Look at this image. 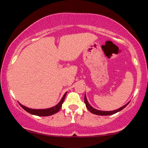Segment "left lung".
Segmentation results:
<instances>
[{"label": "left lung", "mask_w": 148, "mask_h": 148, "mask_svg": "<svg viewBox=\"0 0 148 148\" xmlns=\"http://www.w3.org/2000/svg\"><path fill=\"white\" fill-rule=\"evenodd\" d=\"M84 101H85V103H86V106L87 107V108L88 110H89V111H90L92 113H93V114H96V115H113V114H115V113H118V112L120 111L121 110H123V108H125V107H126L127 105L129 104V103H127L126 105H125V106H123V107H121V108H118V109L117 110H115V111H99V110H97L95 108H92L90 105L89 104V103L87 101V99H86V97L85 95V98H84Z\"/></svg>", "instance_id": "left-lung-1"}]
</instances>
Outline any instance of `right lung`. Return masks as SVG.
<instances>
[{
  "mask_svg": "<svg viewBox=\"0 0 148 148\" xmlns=\"http://www.w3.org/2000/svg\"><path fill=\"white\" fill-rule=\"evenodd\" d=\"M66 96V92L64 93V95L62 97V99L60 100V101L59 102L56 106L52 107L50 108H47V109H31V108H27L23 105H21V103H19L20 106H21L25 111H27L28 113H30V114L38 115V116H49V115H51L53 114H55L60 111V109L62 107V104L63 103L64 97Z\"/></svg>",
  "mask_w": 148,
  "mask_h": 148,
  "instance_id": "add662e5",
  "label": "right lung"
}]
</instances>
